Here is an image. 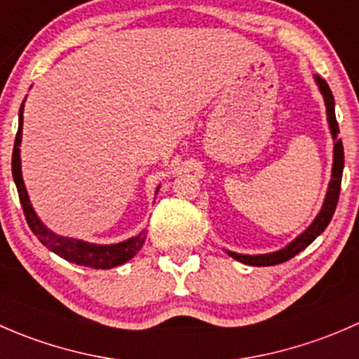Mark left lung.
Here are the masks:
<instances>
[{
  "label": "left lung",
  "mask_w": 359,
  "mask_h": 359,
  "mask_svg": "<svg viewBox=\"0 0 359 359\" xmlns=\"http://www.w3.org/2000/svg\"><path fill=\"white\" fill-rule=\"evenodd\" d=\"M314 81H316L318 88H320L321 95H323L325 107H327V121L328 126H330L332 139H334V163H332V179L328 182L327 196H325L323 206H321L320 213L316 215V219L311 222V226L307 227L304 233H300L295 240L290 241L285 248L278 250V252L271 253H262V255H247V253H236L231 252V250H226L227 255H231L233 259L240 260V262L247 264V266H276V264L285 262V260L292 259L297 253L302 252L304 248L309 247L325 229L330 224L332 217H334V212L337 208V201H339L340 194V180H342V170H344V147L342 140L339 139V125H337L335 119V100L334 95H332L330 86L327 85L323 78L320 76H314Z\"/></svg>",
  "instance_id": "8db88e82"
}]
</instances>
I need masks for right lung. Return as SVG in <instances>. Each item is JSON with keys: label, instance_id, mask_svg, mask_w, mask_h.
I'll use <instances>...</instances> for the list:
<instances>
[{"label": "right lung", "instance_id": "obj_1", "mask_svg": "<svg viewBox=\"0 0 359 359\" xmlns=\"http://www.w3.org/2000/svg\"><path fill=\"white\" fill-rule=\"evenodd\" d=\"M24 104L25 99L20 106L19 111V132H17L15 144H13V154H12V173H13V182H15L17 191H19L20 203H22L24 215L27 220L29 227L32 233L36 234L39 241L45 245L50 252L57 253L62 259L69 260L78 266L93 267V269H111V267L121 266V264L128 262L133 255H137L140 248H142L144 241H146V231L139 233L137 236L128 238L125 241L112 245H97L88 243V241L76 240V238H66L60 234L53 233L52 229L41 222L38 213L32 208L31 200H29L27 189L22 179V165H20V142H22V125H24ZM159 187L156 189L158 194Z\"/></svg>", "mask_w": 359, "mask_h": 359}]
</instances>
